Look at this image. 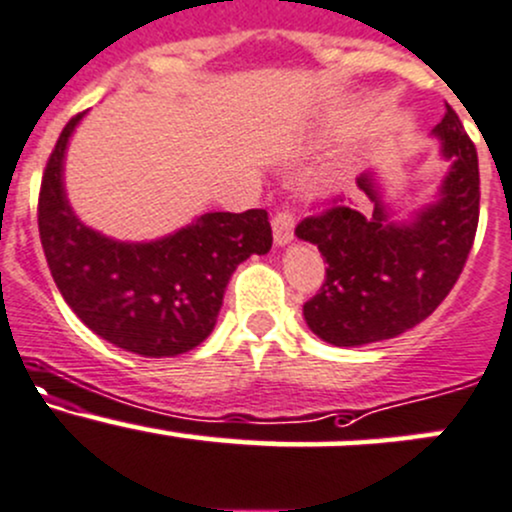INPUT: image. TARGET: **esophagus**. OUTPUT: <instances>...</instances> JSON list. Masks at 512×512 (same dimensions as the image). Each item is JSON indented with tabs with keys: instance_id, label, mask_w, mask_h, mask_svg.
<instances>
[{
	"instance_id": "1",
	"label": "esophagus",
	"mask_w": 512,
	"mask_h": 512,
	"mask_svg": "<svg viewBox=\"0 0 512 512\" xmlns=\"http://www.w3.org/2000/svg\"><path fill=\"white\" fill-rule=\"evenodd\" d=\"M294 228H296V216L294 209L289 204L277 206L272 216V230H274V243L286 245L294 240Z\"/></svg>"
}]
</instances>
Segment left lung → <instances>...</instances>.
Segmentation results:
<instances>
[{
	"label": "left lung",
	"mask_w": 512,
	"mask_h": 512,
	"mask_svg": "<svg viewBox=\"0 0 512 512\" xmlns=\"http://www.w3.org/2000/svg\"><path fill=\"white\" fill-rule=\"evenodd\" d=\"M435 136L452 170L440 199L411 223H389L372 174H362L357 187L374 201L372 216L335 196L296 226L328 265L318 294L303 303V318L320 340L355 347L396 338L428 318L457 284L479 226V157L449 104Z\"/></svg>",
	"instance_id": "1"
}]
</instances>
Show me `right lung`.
I'll use <instances>...</instances> for the list:
<instances>
[{
  "mask_svg": "<svg viewBox=\"0 0 512 512\" xmlns=\"http://www.w3.org/2000/svg\"><path fill=\"white\" fill-rule=\"evenodd\" d=\"M82 114L50 153L38 194V233L67 306L89 330L143 357H174L211 335L230 274L272 247L265 209L204 213L155 243H116L82 226L63 192V157Z\"/></svg>",
  "mask_w": 512,
  "mask_h": 512,
  "instance_id": "1",
  "label": "right lung"
}]
</instances>
